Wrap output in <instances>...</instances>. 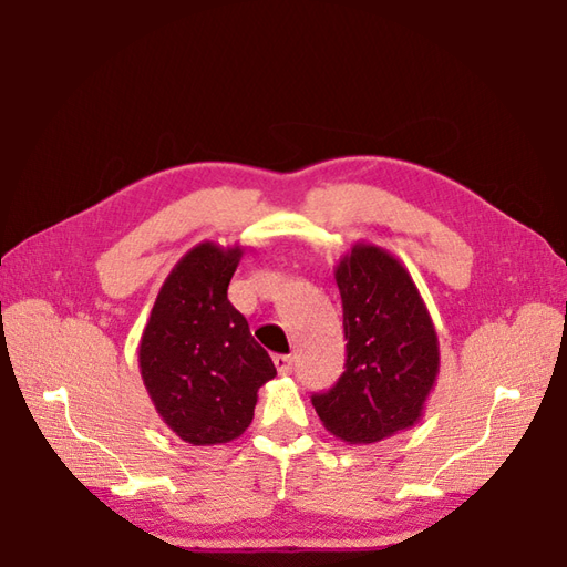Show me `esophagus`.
I'll return each instance as SVG.
<instances>
[{
    "mask_svg": "<svg viewBox=\"0 0 567 567\" xmlns=\"http://www.w3.org/2000/svg\"><path fill=\"white\" fill-rule=\"evenodd\" d=\"M272 363L277 368L280 375H287V372H292V355H272Z\"/></svg>",
    "mask_w": 567,
    "mask_h": 567,
    "instance_id": "obj_1",
    "label": "esophagus"
}]
</instances>
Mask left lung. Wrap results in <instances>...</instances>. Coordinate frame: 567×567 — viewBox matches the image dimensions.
Masks as SVG:
<instances>
[{
	"label": "left lung",
	"instance_id": "obj_1",
	"mask_svg": "<svg viewBox=\"0 0 567 567\" xmlns=\"http://www.w3.org/2000/svg\"><path fill=\"white\" fill-rule=\"evenodd\" d=\"M333 277L346 370L329 392L311 394V404L336 439L378 443L424 416L441 365L439 336L412 275L384 248L355 244Z\"/></svg>",
	"mask_w": 567,
	"mask_h": 567
}]
</instances>
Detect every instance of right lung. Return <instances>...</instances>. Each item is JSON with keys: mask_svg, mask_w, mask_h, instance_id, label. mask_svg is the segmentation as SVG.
Returning <instances> with one entry per match:
<instances>
[{"mask_svg": "<svg viewBox=\"0 0 567 567\" xmlns=\"http://www.w3.org/2000/svg\"><path fill=\"white\" fill-rule=\"evenodd\" d=\"M244 248L204 240L165 277L138 346V368L155 412L192 445L238 439L258 390L277 375L248 321L228 302Z\"/></svg>", "mask_w": 567, "mask_h": 567, "instance_id": "obj_1", "label": "right lung"}]
</instances>
